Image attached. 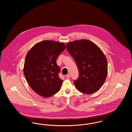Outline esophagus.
I'll use <instances>...</instances> for the list:
<instances>
[{
    "instance_id": "esophagus-1",
    "label": "esophagus",
    "mask_w": 132,
    "mask_h": 132,
    "mask_svg": "<svg viewBox=\"0 0 132 132\" xmlns=\"http://www.w3.org/2000/svg\"><path fill=\"white\" fill-rule=\"evenodd\" d=\"M66 78L67 79H69V78H70V74H67V75L66 76Z\"/></svg>"
}]
</instances>
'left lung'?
Instances as JSON below:
<instances>
[{"mask_svg":"<svg viewBox=\"0 0 132 132\" xmlns=\"http://www.w3.org/2000/svg\"><path fill=\"white\" fill-rule=\"evenodd\" d=\"M66 46L79 69V77L74 81L77 89L87 94L97 91L108 74V62L104 53L94 43L85 39L67 43Z\"/></svg>","mask_w":132,"mask_h":132,"instance_id":"8db88e82","label":"left lung"}]
</instances>
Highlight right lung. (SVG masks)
Returning <instances> with one entry per match:
<instances>
[{
  "label": "right lung",
  "instance_id": "right-lung-1",
  "mask_svg": "<svg viewBox=\"0 0 132 132\" xmlns=\"http://www.w3.org/2000/svg\"><path fill=\"white\" fill-rule=\"evenodd\" d=\"M66 48L62 43L45 40L35 44L27 53L23 73L30 87L38 95L47 98L57 93L63 80L56 59Z\"/></svg>",
  "mask_w": 132,
  "mask_h": 132
}]
</instances>
